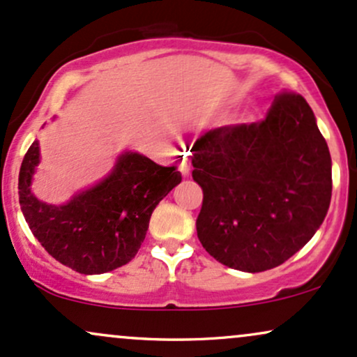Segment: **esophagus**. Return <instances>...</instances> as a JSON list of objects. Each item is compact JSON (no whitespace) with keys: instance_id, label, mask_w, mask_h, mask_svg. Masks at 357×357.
I'll return each instance as SVG.
<instances>
[{"instance_id":"1","label":"esophagus","mask_w":357,"mask_h":357,"mask_svg":"<svg viewBox=\"0 0 357 357\" xmlns=\"http://www.w3.org/2000/svg\"><path fill=\"white\" fill-rule=\"evenodd\" d=\"M179 169H181V173H183L184 176L190 174V173H191V159L184 155V159H183L181 166H179Z\"/></svg>"}]
</instances>
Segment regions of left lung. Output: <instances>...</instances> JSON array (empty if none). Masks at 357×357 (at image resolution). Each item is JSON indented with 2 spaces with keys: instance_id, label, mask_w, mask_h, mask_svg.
I'll use <instances>...</instances> for the list:
<instances>
[{
  "instance_id": "8db88e82",
  "label": "left lung",
  "mask_w": 357,
  "mask_h": 357,
  "mask_svg": "<svg viewBox=\"0 0 357 357\" xmlns=\"http://www.w3.org/2000/svg\"><path fill=\"white\" fill-rule=\"evenodd\" d=\"M192 151L203 190L196 231L220 264L253 273L278 267L326 218L329 147L301 93L282 90L264 121L213 129Z\"/></svg>"
}]
</instances>
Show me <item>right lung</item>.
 <instances>
[{"label":"right lung","mask_w":357,"mask_h":357,"mask_svg":"<svg viewBox=\"0 0 357 357\" xmlns=\"http://www.w3.org/2000/svg\"><path fill=\"white\" fill-rule=\"evenodd\" d=\"M38 161L35 141L24 154L18 178L24 220L55 260L85 275L110 272L132 260L154 208L181 183L176 166H159L146 155L126 153L104 181L63 206H52L30 191Z\"/></svg>","instance_id":"right-lung-1"}]
</instances>
